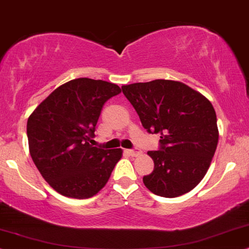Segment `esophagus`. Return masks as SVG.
Wrapping results in <instances>:
<instances>
[{"mask_svg": "<svg viewBox=\"0 0 249 249\" xmlns=\"http://www.w3.org/2000/svg\"><path fill=\"white\" fill-rule=\"evenodd\" d=\"M127 153L131 157H139L140 155H142V151L139 149H135V150H127Z\"/></svg>", "mask_w": 249, "mask_h": 249, "instance_id": "obj_1", "label": "esophagus"}]
</instances>
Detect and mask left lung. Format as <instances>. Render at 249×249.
<instances>
[{"label":"left lung","mask_w":249,"mask_h":249,"mask_svg":"<svg viewBox=\"0 0 249 249\" xmlns=\"http://www.w3.org/2000/svg\"><path fill=\"white\" fill-rule=\"evenodd\" d=\"M122 92L160 148L149 151L155 168L143 182L162 197H178L201 182L218 144L213 104L188 85L170 79L122 85Z\"/></svg>","instance_id":"8db88e82"}]
</instances>
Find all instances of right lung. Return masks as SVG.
<instances>
[{
	"instance_id": "obj_1",
	"label": "right lung",
	"mask_w": 249,
	"mask_h": 249,
	"mask_svg": "<svg viewBox=\"0 0 249 249\" xmlns=\"http://www.w3.org/2000/svg\"><path fill=\"white\" fill-rule=\"evenodd\" d=\"M120 92L113 83L76 78L55 89L29 116L30 155L59 194L83 199L105 187L122 150L99 149L89 141L104 104Z\"/></svg>"
}]
</instances>
